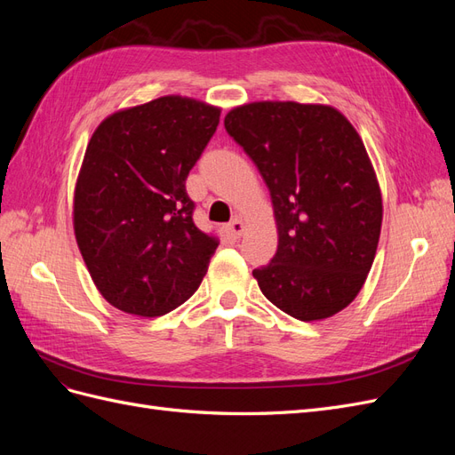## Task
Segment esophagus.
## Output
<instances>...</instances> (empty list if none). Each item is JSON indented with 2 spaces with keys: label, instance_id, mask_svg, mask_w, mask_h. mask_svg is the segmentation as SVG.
Returning <instances> with one entry per match:
<instances>
[{
  "label": "esophagus",
  "instance_id": "1",
  "mask_svg": "<svg viewBox=\"0 0 455 455\" xmlns=\"http://www.w3.org/2000/svg\"><path fill=\"white\" fill-rule=\"evenodd\" d=\"M226 233H228L229 237H233V239H239L243 233H244V222H243V220L235 218V220H233V222H229L226 226Z\"/></svg>",
  "mask_w": 455,
  "mask_h": 455
}]
</instances>
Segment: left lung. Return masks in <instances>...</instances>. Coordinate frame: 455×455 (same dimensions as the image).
<instances>
[{
  "instance_id": "obj_1",
  "label": "left lung",
  "mask_w": 455,
  "mask_h": 455,
  "mask_svg": "<svg viewBox=\"0 0 455 455\" xmlns=\"http://www.w3.org/2000/svg\"><path fill=\"white\" fill-rule=\"evenodd\" d=\"M273 203L277 252L254 269L259 291L298 321L328 319L361 292L383 204L359 132L332 106L251 102L224 119Z\"/></svg>"
}]
</instances>
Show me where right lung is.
I'll return each mask as SVG.
<instances>
[{
  "mask_svg": "<svg viewBox=\"0 0 455 455\" xmlns=\"http://www.w3.org/2000/svg\"><path fill=\"white\" fill-rule=\"evenodd\" d=\"M220 108L169 94L108 116L74 191V231L92 283L114 307L159 316L194 296L218 239L194 224L186 178Z\"/></svg>",
  "mask_w": 455,
  "mask_h": 455,
  "instance_id": "right-lung-1",
  "label": "right lung"
}]
</instances>
